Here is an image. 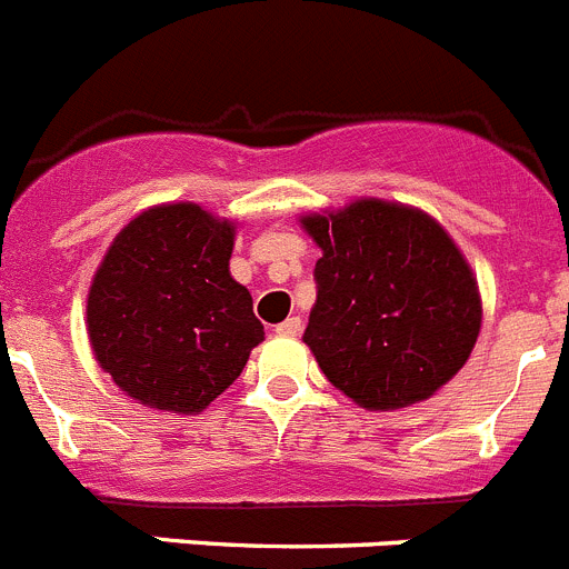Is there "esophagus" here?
I'll return each mask as SVG.
<instances>
[{"label":"esophagus","mask_w":569,"mask_h":569,"mask_svg":"<svg viewBox=\"0 0 569 569\" xmlns=\"http://www.w3.org/2000/svg\"><path fill=\"white\" fill-rule=\"evenodd\" d=\"M299 332H301V319H299V316H290L288 321H281V325L276 327V336L293 338V336H299Z\"/></svg>","instance_id":"1"}]
</instances>
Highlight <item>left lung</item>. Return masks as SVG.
<instances>
[{"label": "left lung", "mask_w": 569, "mask_h": 569, "mask_svg": "<svg viewBox=\"0 0 569 569\" xmlns=\"http://www.w3.org/2000/svg\"><path fill=\"white\" fill-rule=\"evenodd\" d=\"M301 226L321 248L305 343L332 387L389 411L431 398L466 367L482 301L440 222L372 197Z\"/></svg>", "instance_id": "left-lung-1"}]
</instances>
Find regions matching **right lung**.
<instances>
[{
    "instance_id": "add662e5",
    "label": "right lung",
    "mask_w": 569,
    "mask_h": 569,
    "mask_svg": "<svg viewBox=\"0 0 569 569\" xmlns=\"http://www.w3.org/2000/svg\"><path fill=\"white\" fill-rule=\"evenodd\" d=\"M233 222L194 202L138 213L109 244L87 296L103 372L149 409L197 415L226 392L264 338L231 279Z\"/></svg>"
}]
</instances>
